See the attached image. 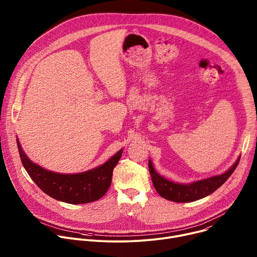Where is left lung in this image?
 I'll list each match as a JSON object with an SVG mask.
<instances>
[{
  "label": "left lung",
  "mask_w": 257,
  "mask_h": 257,
  "mask_svg": "<svg viewBox=\"0 0 257 257\" xmlns=\"http://www.w3.org/2000/svg\"><path fill=\"white\" fill-rule=\"evenodd\" d=\"M239 161L240 157L237 159L235 164L222 175L199 180L193 183H189V184H180V183H175L164 178L159 173H157L151 160L149 161V169L152 176L153 184L157 192L162 197L175 202H191L208 196L217 188L221 187L233 174L239 164Z\"/></svg>",
  "instance_id": "8db88e82"
}]
</instances>
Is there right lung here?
Masks as SVG:
<instances>
[{"mask_svg":"<svg viewBox=\"0 0 257 257\" xmlns=\"http://www.w3.org/2000/svg\"><path fill=\"white\" fill-rule=\"evenodd\" d=\"M22 165L38 187L49 196L72 204L88 203L102 197L111 186L113 170L122 157L120 150L107 162L92 170L78 174H59L31 162L17 139Z\"/></svg>","mask_w":257,"mask_h":257,"instance_id":"1","label":"right lung"}]
</instances>
